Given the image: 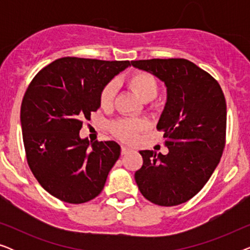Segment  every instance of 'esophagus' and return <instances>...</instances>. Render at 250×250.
Segmentation results:
<instances>
[{
	"label": "esophagus",
	"instance_id": "34e87169",
	"mask_svg": "<svg viewBox=\"0 0 250 250\" xmlns=\"http://www.w3.org/2000/svg\"><path fill=\"white\" fill-rule=\"evenodd\" d=\"M131 150H132V149L127 148V146H122V155H126V153L131 151Z\"/></svg>",
	"mask_w": 250,
	"mask_h": 250
}]
</instances>
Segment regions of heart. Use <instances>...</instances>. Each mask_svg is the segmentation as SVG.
Segmentation results:
<instances>
[{"label": "heart", "instance_id": "1", "mask_svg": "<svg viewBox=\"0 0 250 250\" xmlns=\"http://www.w3.org/2000/svg\"><path fill=\"white\" fill-rule=\"evenodd\" d=\"M126 83L134 91V93L142 101L153 100L159 92V84L151 74L146 71H136L127 78ZM116 87L114 83H109L104 87L100 94V104L104 108H108L112 104ZM145 123L138 119H121L112 124V131L118 138L125 141H132L136 133L145 128Z\"/></svg>", "mask_w": 250, "mask_h": 250}]
</instances>
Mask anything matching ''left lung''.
<instances>
[{
    "label": "left lung",
    "instance_id": "left-lung-1",
    "mask_svg": "<svg viewBox=\"0 0 250 250\" xmlns=\"http://www.w3.org/2000/svg\"><path fill=\"white\" fill-rule=\"evenodd\" d=\"M164 82L167 100L157 124L165 132L167 155L141 150L135 172L142 196L159 206H176L203 189L225 146L227 104L214 77L187 59L131 61Z\"/></svg>",
    "mask_w": 250,
    "mask_h": 250
}]
</instances>
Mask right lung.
Segmentation results:
<instances>
[{"instance_id":"1","label":"right lung","mask_w":250,"mask_h":250,"mask_svg":"<svg viewBox=\"0 0 250 250\" xmlns=\"http://www.w3.org/2000/svg\"><path fill=\"white\" fill-rule=\"evenodd\" d=\"M129 61L66 57L39 71L23 95L20 123L27 162L50 194L69 204L98 196L121 156L115 141L81 139L104 87Z\"/></svg>"}]
</instances>
